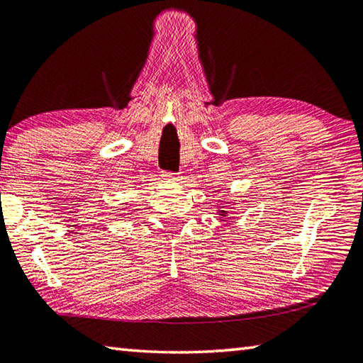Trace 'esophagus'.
Segmentation results:
<instances>
[{
    "instance_id": "1",
    "label": "esophagus",
    "mask_w": 363,
    "mask_h": 363,
    "mask_svg": "<svg viewBox=\"0 0 363 363\" xmlns=\"http://www.w3.org/2000/svg\"><path fill=\"white\" fill-rule=\"evenodd\" d=\"M163 177H167V179L172 181V182H179L181 181L179 176H173L172 173H165V174H163Z\"/></svg>"
}]
</instances>
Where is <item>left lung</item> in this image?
Masks as SVG:
<instances>
[{"label":"left lung","instance_id":"1","mask_svg":"<svg viewBox=\"0 0 363 363\" xmlns=\"http://www.w3.org/2000/svg\"><path fill=\"white\" fill-rule=\"evenodd\" d=\"M226 203H228V201H220V206H217V216L220 218L228 217V211H226V206H225Z\"/></svg>","mask_w":363,"mask_h":363}]
</instances>
